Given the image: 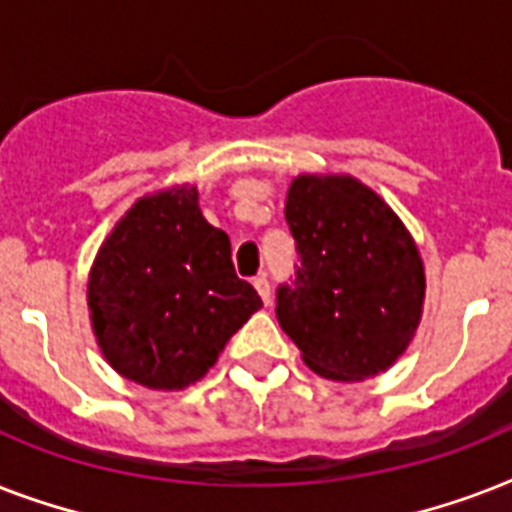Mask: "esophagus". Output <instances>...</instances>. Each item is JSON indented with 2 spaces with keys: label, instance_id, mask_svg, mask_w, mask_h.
Listing matches in <instances>:
<instances>
[{
  "label": "esophagus",
  "instance_id": "obj_1",
  "mask_svg": "<svg viewBox=\"0 0 512 512\" xmlns=\"http://www.w3.org/2000/svg\"><path fill=\"white\" fill-rule=\"evenodd\" d=\"M255 289H257V295H260V300H263L265 305H271V284H268V279L265 276H255Z\"/></svg>",
  "mask_w": 512,
  "mask_h": 512
}]
</instances>
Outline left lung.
Segmentation results:
<instances>
[{
	"label": "left lung",
	"instance_id": "obj_1",
	"mask_svg": "<svg viewBox=\"0 0 512 512\" xmlns=\"http://www.w3.org/2000/svg\"><path fill=\"white\" fill-rule=\"evenodd\" d=\"M287 225L300 263L276 289V319L329 380L385 372L420 324L425 273L393 209L353 177L300 175Z\"/></svg>",
	"mask_w": 512,
	"mask_h": 512
}]
</instances>
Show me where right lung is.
Listing matches in <instances>:
<instances>
[{"label":"right lung","mask_w":512,"mask_h":512,"mask_svg":"<svg viewBox=\"0 0 512 512\" xmlns=\"http://www.w3.org/2000/svg\"><path fill=\"white\" fill-rule=\"evenodd\" d=\"M90 319L103 356L146 388H185L263 305L231 263V241L201 217L196 188L140 199L100 247Z\"/></svg>","instance_id":"obj_1"}]
</instances>
